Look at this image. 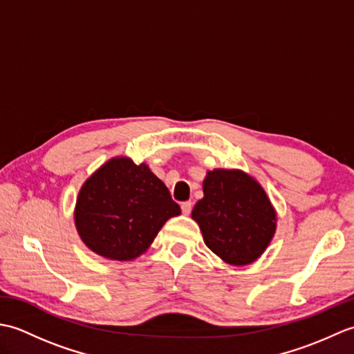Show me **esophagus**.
Returning a JSON list of instances; mask_svg holds the SVG:
<instances>
[{
    "instance_id": "obj_1",
    "label": "esophagus",
    "mask_w": 354,
    "mask_h": 354,
    "mask_svg": "<svg viewBox=\"0 0 354 354\" xmlns=\"http://www.w3.org/2000/svg\"><path fill=\"white\" fill-rule=\"evenodd\" d=\"M192 208H193V204L192 202H183L181 204V209H183V214L189 216L192 213Z\"/></svg>"
}]
</instances>
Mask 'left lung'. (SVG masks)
<instances>
[{"mask_svg": "<svg viewBox=\"0 0 354 354\" xmlns=\"http://www.w3.org/2000/svg\"><path fill=\"white\" fill-rule=\"evenodd\" d=\"M204 198L192 217L205 245L232 266H246L266 251L277 230V212L265 189L239 169L208 170Z\"/></svg>", "mask_w": 354, "mask_h": 354, "instance_id": "obj_1", "label": "left lung"}]
</instances>
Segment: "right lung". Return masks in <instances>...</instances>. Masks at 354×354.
Returning <instances> with one entry per match:
<instances>
[{
	"label": "right lung",
	"instance_id": "obj_1",
	"mask_svg": "<svg viewBox=\"0 0 354 354\" xmlns=\"http://www.w3.org/2000/svg\"><path fill=\"white\" fill-rule=\"evenodd\" d=\"M179 214L181 208L147 164L115 156L82 185L74 223L93 252L131 261L149 250L170 217Z\"/></svg>",
	"mask_w": 354,
	"mask_h": 354
}]
</instances>
